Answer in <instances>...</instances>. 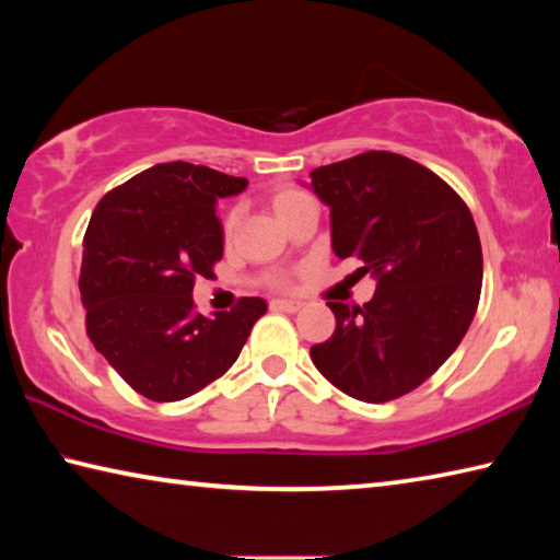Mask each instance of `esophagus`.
Masks as SVG:
<instances>
[{
	"label": "esophagus",
	"mask_w": 560,
	"mask_h": 560,
	"mask_svg": "<svg viewBox=\"0 0 560 560\" xmlns=\"http://www.w3.org/2000/svg\"><path fill=\"white\" fill-rule=\"evenodd\" d=\"M301 306H303V301H299V299H273L271 301V308L289 311V314H296Z\"/></svg>",
	"instance_id": "1"
}]
</instances>
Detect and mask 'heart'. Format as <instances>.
<instances>
[{
    "label": "heart",
    "mask_w": 560,
    "mask_h": 560,
    "mask_svg": "<svg viewBox=\"0 0 560 560\" xmlns=\"http://www.w3.org/2000/svg\"><path fill=\"white\" fill-rule=\"evenodd\" d=\"M301 197H306V195L299 192V189H281V192H279L277 197H273V212L281 214L283 210H287V207H291L293 202H299ZM236 220H240V214H236V212H232V214L224 220V234H226V236H230V234L234 232Z\"/></svg>",
    "instance_id": "1"
}]
</instances>
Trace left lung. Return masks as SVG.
<instances>
[{
  "mask_svg": "<svg viewBox=\"0 0 560 560\" xmlns=\"http://www.w3.org/2000/svg\"><path fill=\"white\" fill-rule=\"evenodd\" d=\"M308 187L330 210L336 257L375 279L363 306L328 301L336 330L311 360L355 400H395L438 371L477 314V224L432 170L385 150L316 167Z\"/></svg>",
  "mask_w": 560,
  "mask_h": 560,
  "instance_id": "8db88e82",
  "label": "left lung"
}]
</instances>
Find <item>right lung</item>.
Returning a JSON list of instances; mask_svg holds the SVG:
<instances>
[{
	"instance_id": "add662e5",
	"label": "right lung",
	"mask_w": 560,
	"mask_h": 560,
	"mask_svg": "<svg viewBox=\"0 0 560 560\" xmlns=\"http://www.w3.org/2000/svg\"><path fill=\"white\" fill-rule=\"evenodd\" d=\"M246 177L192 163L155 165L103 197L83 236L86 334L132 390L155 402L200 393L230 371L267 301L195 314V281L212 279L224 234L217 200Z\"/></svg>"
}]
</instances>
